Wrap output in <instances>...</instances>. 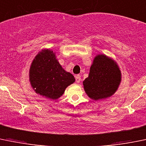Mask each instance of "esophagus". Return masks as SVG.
Segmentation results:
<instances>
[{"label": "esophagus", "mask_w": 146, "mask_h": 146, "mask_svg": "<svg viewBox=\"0 0 146 146\" xmlns=\"http://www.w3.org/2000/svg\"><path fill=\"white\" fill-rule=\"evenodd\" d=\"M75 78H76V83H79V82H80V81H81V76H80V75H79V74L76 75Z\"/></svg>", "instance_id": "obj_1"}]
</instances>
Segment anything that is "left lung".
Returning <instances> with one entry per match:
<instances>
[{
  "mask_svg": "<svg viewBox=\"0 0 146 146\" xmlns=\"http://www.w3.org/2000/svg\"><path fill=\"white\" fill-rule=\"evenodd\" d=\"M121 79V71L116 62L105 55H98L88 76L83 82L84 91L93 100L107 98L116 92Z\"/></svg>",
  "mask_w": 146,
  "mask_h": 146,
  "instance_id": "8db88e82",
  "label": "left lung"
}]
</instances>
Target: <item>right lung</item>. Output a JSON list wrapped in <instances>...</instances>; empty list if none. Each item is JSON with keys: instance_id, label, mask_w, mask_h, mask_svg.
I'll use <instances>...</instances> for the list:
<instances>
[{"instance_id": "obj_1", "label": "right lung", "mask_w": 146, "mask_h": 146, "mask_svg": "<svg viewBox=\"0 0 146 146\" xmlns=\"http://www.w3.org/2000/svg\"><path fill=\"white\" fill-rule=\"evenodd\" d=\"M29 81L36 94L56 100L62 96L68 86L75 82V79L71 73L62 68L53 51L44 49L32 61Z\"/></svg>"}]
</instances>
